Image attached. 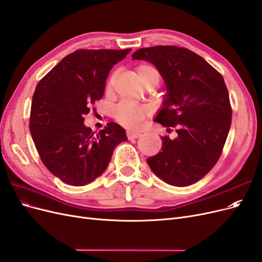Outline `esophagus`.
<instances>
[{
  "label": "esophagus",
  "mask_w": 262,
  "mask_h": 262,
  "mask_svg": "<svg viewBox=\"0 0 262 262\" xmlns=\"http://www.w3.org/2000/svg\"><path fill=\"white\" fill-rule=\"evenodd\" d=\"M141 136H142V133L140 131H134V130L126 131V137H128V139H138Z\"/></svg>",
  "instance_id": "esophagus-1"
}]
</instances>
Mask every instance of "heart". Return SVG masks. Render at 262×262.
<instances>
[{"label":"heart","mask_w":262,"mask_h":262,"mask_svg":"<svg viewBox=\"0 0 262 262\" xmlns=\"http://www.w3.org/2000/svg\"><path fill=\"white\" fill-rule=\"evenodd\" d=\"M137 74L141 83L143 86H146L148 84H158L161 80L160 72H158L157 69L149 64H142L137 69ZM115 74L109 77L107 82V89L109 90L114 83ZM147 115V108L144 106H138L129 104V102H121L119 104L115 110H114V116L118 122L125 126H138L142 121L144 120V118Z\"/></svg>","instance_id":"obj_1"}]
</instances>
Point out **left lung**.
<instances>
[{
    "label": "left lung",
    "instance_id": "8db88e82",
    "mask_svg": "<svg viewBox=\"0 0 262 262\" xmlns=\"http://www.w3.org/2000/svg\"><path fill=\"white\" fill-rule=\"evenodd\" d=\"M133 60L150 62L166 85L154 121L177 128V138L162 137V150L146 162L166 184L185 187L214 167L231 128L232 107L224 78L200 55L175 46L139 49Z\"/></svg>",
    "mask_w": 262,
    "mask_h": 262
}]
</instances>
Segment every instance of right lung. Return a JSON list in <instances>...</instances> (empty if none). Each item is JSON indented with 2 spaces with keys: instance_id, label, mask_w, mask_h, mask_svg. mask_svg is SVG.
<instances>
[{
  "instance_id": "1",
  "label": "right lung",
  "mask_w": 262,
  "mask_h": 262,
  "mask_svg": "<svg viewBox=\"0 0 262 262\" xmlns=\"http://www.w3.org/2000/svg\"><path fill=\"white\" fill-rule=\"evenodd\" d=\"M131 49H80L63 58L36 86L29 130L43 165L70 186L99 177L114 149L128 140L121 125L109 122L95 134L84 115L101 99L109 71Z\"/></svg>"
}]
</instances>
